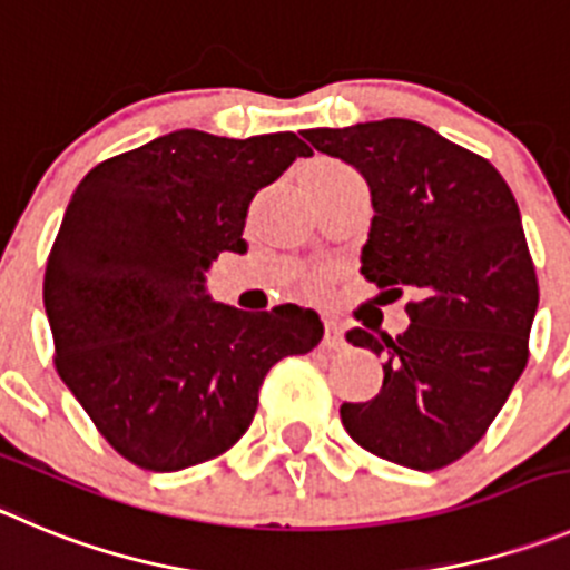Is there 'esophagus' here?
Segmentation results:
<instances>
[{
    "mask_svg": "<svg viewBox=\"0 0 570 570\" xmlns=\"http://www.w3.org/2000/svg\"><path fill=\"white\" fill-rule=\"evenodd\" d=\"M323 343H326L328 348H340V345H343V328H340L337 321L323 323Z\"/></svg>",
    "mask_w": 570,
    "mask_h": 570,
    "instance_id": "34e87169",
    "label": "esophagus"
}]
</instances>
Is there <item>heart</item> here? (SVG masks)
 <instances>
[{
  "instance_id": "b5f03b06",
  "label": "heart",
  "mask_w": 570,
  "mask_h": 570,
  "mask_svg": "<svg viewBox=\"0 0 570 570\" xmlns=\"http://www.w3.org/2000/svg\"><path fill=\"white\" fill-rule=\"evenodd\" d=\"M312 168H323V171H340V165L337 163H326V159H323V163H315L312 165ZM323 284H326V281L323 278H315L312 281V289H323Z\"/></svg>"
}]
</instances>
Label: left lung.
I'll return each instance as SVG.
<instances>
[{"instance_id": "left-lung-1", "label": "left lung", "mask_w": 570, "mask_h": 570, "mask_svg": "<svg viewBox=\"0 0 570 570\" xmlns=\"http://www.w3.org/2000/svg\"><path fill=\"white\" fill-rule=\"evenodd\" d=\"M303 137L368 183L365 278L382 295H413L396 337L345 334L385 357V380L371 402L340 407L343 428L380 459L441 470L481 441L529 360L540 289L518 202L489 159L416 120Z\"/></svg>"}]
</instances>
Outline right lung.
Segmentation results:
<instances>
[{
  "label": "right lung",
  "mask_w": 570,
  "mask_h": 570,
  "mask_svg": "<svg viewBox=\"0 0 570 570\" xmlns=\"http://www.w3.org/2000/svg\"><path fill=\"white\" fill-rule=\"evenodd\" d=\"M292 131L179 129L95 165L47 258L56 368L131 464L177 472L230 450L278 360L309 354L317 312H242L207 295L219 253H247V207L297 157Z\"/></svg>",
  "instance_id": "right-lung-1"
}]
</instances>
